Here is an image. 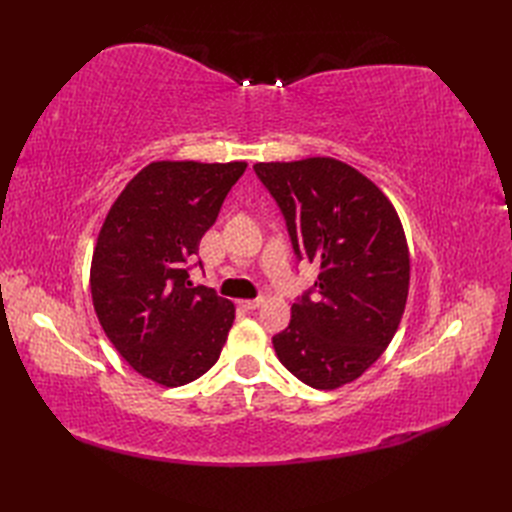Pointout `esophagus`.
I'll return each instance as SVG.
<instances>
[{"label": "esophagus", "mask_w": 512, "mask_h": 512, "mask_svg": "<svg viewBox=\"0 0 512 512\" xmlns=\"http://www.w3.org/2000/svg\"><path fill=\"white\" fill-rule=\"evenodd\" d=\"M262 303H265V299H245V301H241V305L245 309H258V307H262Z\"/></svg>", "instance_id": "obj_1"}]
</instances>
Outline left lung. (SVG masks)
I'll return each mask as SVG.
<instances>
[{"label":"left lung","instance_id":"8db88e82","mask_svg":"<svg viewBox=\"0 0 512 512\" xmlns=\"http://www.w3.org/2000/svg\"><path fill=\"white\" fill-rule=\"evenodd\" d=\"M280 205L294 254L320 267L273 337L277 359L307 386L335 391L391 344L410 288V252L393 203L359 170L335 158L258 162Z\"/></svg>","mask_w":512,"mask_h":512}]
</instances>
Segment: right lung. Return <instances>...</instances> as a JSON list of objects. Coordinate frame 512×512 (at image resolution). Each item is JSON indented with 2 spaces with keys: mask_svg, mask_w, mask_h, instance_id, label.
<instances>
[{
  "mask_svg": "<svg viewBox=\"0 0 512 512\" xmlns=\"http://www.w3.org/2000/svg\"><path fill=\"white\" fill-rule=\"evenodd\" d=\"M247 162H151L108 209L91 258V299L106 337L156 384L183 386L218 363L235 305L192 288L188 262Z\"/></svg>",
  "mask_w": 512,
  "mask_h": 512,
  "instance_id": "right-lung-1",
  "label": "right lung"
}]
</instances>
